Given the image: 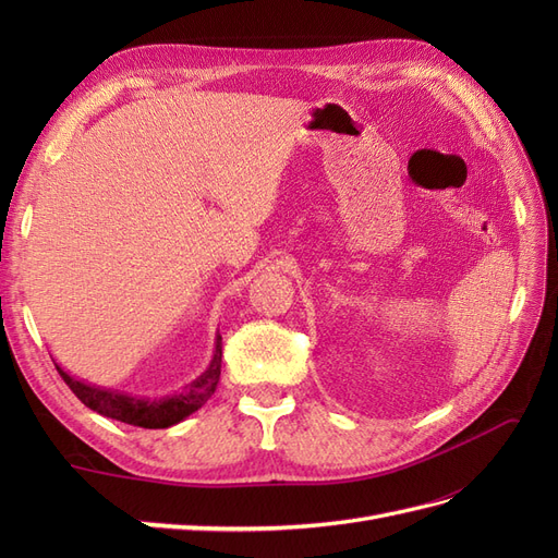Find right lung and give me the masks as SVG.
I'll list each match as a JSON object with an SVG mask.
<instances>
[{
	"label": "right lung",
	"mask_w": 558,
	"mask_h": 558,
	"mask_svg": "<svg viewBox=\"0 0 558 558\" xmlns=\"http://www.w3.org/2000/svg\"><path fill=\"white\" fill-rule=\"evenodd\" d=\"M221 356H223V337L216 332L214 340V356L207 365L205 373L191 384H185L181 391L162 398H146V396H132L125 391H116V388L97 386L86 379H78L66 373L64 367H58L60 377L64 384L72 388L74 396L90 408L93 412L102 414L107 418L123 421L130 426H142V428H170L185 416L197 412L202 404H205L218 386L221 379Z\"/></svg>",
	"instance_id": "add662e5"
}]
</instances>
